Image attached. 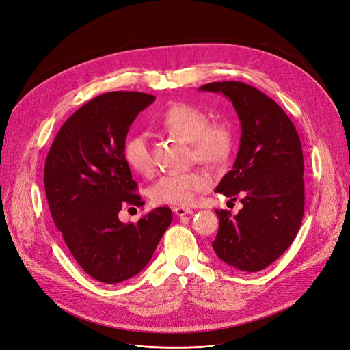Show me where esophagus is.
Segmentation results:
<instances>
[{
  "label": "esophagus",
  "instance_id": "34e87169",
  "mask_svg": "<svg viewBox=\"0 0 350 350\" xmlns=\"http://www.w3.org/2000/svg\"><path fill=\"white\" fill-rule=\"evenodd\" d=\"M173 212L177 216H185V215H191L193 213V211L190 208H183V206H182V208H180V206H178V208H174Z\"/></svg>",
  "mask_w": 350,
  "mask_h": 350
}]
</instances>
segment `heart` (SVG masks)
Returning <instances> with one entry per match:
<instances>
[{"mask_svg": "<svg viewBox=\"0 0 350 350\" xmlns=\"http://www.w3.org/2000/svg\"><path fill=\"white\" fill-rule=\"evenodd\" d=\"M160 124L190 142L193 155L203 163L222 164L228 160L234 147L232 129L225 122H209L204 111L190 103L178 102L168 107L160 116ZM126 164L139 176H151L154 161L146 133L129 135L124 146ZM213 177L204 168L161 176L150 187V198L155 204L187 206L198 199L200 193L212 186Z\"/></svg>", "mask_w": 350, "mask_h": 350, "instance_id": "obj_1", "label": "heart"}]
</instances>
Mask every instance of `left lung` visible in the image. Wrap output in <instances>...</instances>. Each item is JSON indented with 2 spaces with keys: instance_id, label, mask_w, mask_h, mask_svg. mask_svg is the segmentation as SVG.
<instances>
[{
  "instance_id": "1",
  "label": "left lung",
  "mask_w": 350,
  "mask_h": 350,
  "mask_svg": "<svg viewBox=\"0 0 350 350\" xmlns=\"http://www.w3.org/2000/svg\"><path fill=\"white\" fill-rule=\"evenodd\" d=\"M225 95L241 121V144L232 170L215 191L242 209L216 211L219 230L212 247L224 262L256 273L293 243L304 215V163L300 137L287 113L261 90L243 82L203 85Z\"/></svg>"
}]
</instances>
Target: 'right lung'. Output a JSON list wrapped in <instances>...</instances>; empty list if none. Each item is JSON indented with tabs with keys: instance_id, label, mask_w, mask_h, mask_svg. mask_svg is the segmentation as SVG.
Wrapping results in <instances>:
<instances>
[{
	"instance_id": "obj_1",
	"label": "right lung",
	"mask_w": 350,
	"mask_h": 350,
	"mask_svg": "<svg viewBox=\"0 0 350 350\" xmlns=\"http://www.w3.org/2000/svg\"><path fill=\"white\" fill-rule=\"evenodd\" d=\"M155 100L142 92H108L86 102L63 124L44 164L51 217L73 258L92 278L115 284L137 275L172 224L157 208L137 224L118 219L125 204L141 206L124 159L137 115Z\"/></svg>"
}]
</instances>
